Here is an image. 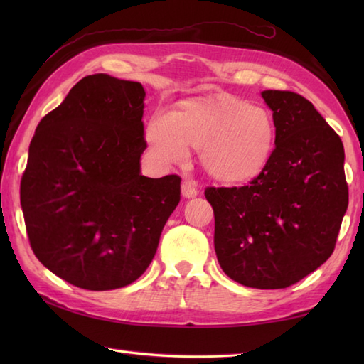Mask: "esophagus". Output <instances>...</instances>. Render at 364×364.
Instances as JSON below:
<instances>
[{
    "label": "esophagus",
    "instance_id": "1",
    "mask_svg": "<svg viewBox=\"0 0 364 364\" xmlns=\"http://www.w3.org/2000/svg\"><path fill=\"white\" fill-rule=\"evenodd\" d=\"M181 194L184 198H194L198 196V189L196 188L194 183L191 181H184L181 184Z\"/></svg>",
    "mask_w": 364,
    "mask_h": 364
}]
</instances>
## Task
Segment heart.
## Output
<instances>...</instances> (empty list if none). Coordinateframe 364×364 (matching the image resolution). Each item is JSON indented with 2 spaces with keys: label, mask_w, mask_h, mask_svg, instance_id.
<instances>
[{
  "label": "heart",
  "mask_w": 364,
  "mask_h": 364,
  "mask_svg": "<svg viewBox=\"0 0 364 364\" xmlns=\"http://www.w3.org/2000/svg\"><path fill=\"white\" fill-rule=\"evenodd\" d=\"M275 122L259 105L233 95L188 98L168 114H154L146 127L151 150L167 164L200 150L203 168L228 186L258 178L272 159Z\"/></svg>",
  "instance_id": "1"
}]
</instances>
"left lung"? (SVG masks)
I'll return each instance as SVG.
<instances>
[{"instance_id":"1","label":"left lung","mask_w":364,"mask_h":364,"mask_svg":"<svg viewBox=\"0 0 364 364\" xmlns=\"http://www.w3.org/2000/svg\"><path fill=\"white\" fill-rule=\"evenodd\" d=\"M272 111V159L242 188H208L214 249L231 280L282 289L335 250L349 205L341 139L316 107L289 90L261 92Z\"/></svg>"}]
</instances>
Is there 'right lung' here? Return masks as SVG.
Segmentation results:
<instances>
[{
  "label": "right lung",
  "mask_w": 364,
  "mask_h": 364,
  "mask_svg": "<svg viewBox=\"0 0 364 364\" xmlns=\"http://www.w3.org/2000/svg\"><path fill=\"white\" fill-rule=\"evenodd\" d=\"M141 82L89 75L38 123L20 184L31 249L89 291L123 288L156 253L181 178L141 173Z\"/></svg>",
  "instance_id": "obj_1"
}]
</instances>
